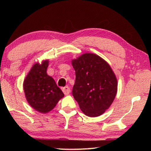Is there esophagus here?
Segmentation results:
<instances>
[{
	"instance_id": "esophagus-1",
	"label": "esophagus",
	"mask_w": 151,
	"mask_h": 151,
	"mask_svg": "<svg viewBox=\"0 0 151 151\" xmlns=\"http://www.w3.org/2000/svg\"><path fill=\"white\" fill-rule=\"evenodd\" d=\"M62 90H63V92L64 93V94H65V95H67V94H68L70 93V88L68 87V86H65V87H63V88H62Z\"/></svg>"
}]
</instances>
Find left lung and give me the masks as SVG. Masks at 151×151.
I'll return each mask as SVG.
<instances>
[{
    "label": "left lung",
    "instance_id": "1",
    "mask_svg": "<svg viewBox=\"0 0 151 151\" xmlns=\"http://www.w3.org/2000/svg\"><path fill=\"white\" fill-rule=\"evenodd\" d=\"M75 70L73 95L85 115H101L113 102L117 80L112 68L101 57L85 53L72 60Z\"/></svg>",
    "mask_w": 151,
    "mask_h": 151
}]
</instances>
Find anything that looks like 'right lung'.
I'll list each match as a JSON object with an SVG mask.
<instances>
[{
	"label": "right lung",
	"mask_w": 151,
	"mask_h": 151,
	"mask_svg": "<svg viewBox=\"0 0 151 151\" xmlns=\"http://www.w3.org/2000/svg\"><path fill=\"white\" fill-rule=\"evenodd\" d=\"M48 60L36 63L28 73L23 83L28 103L36 111L47 113L55 108L64 94L55 81L47 73Z\"/></svg>",
	"instance_id": "1"
}]
</instances>
